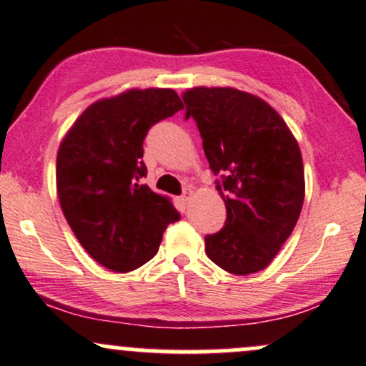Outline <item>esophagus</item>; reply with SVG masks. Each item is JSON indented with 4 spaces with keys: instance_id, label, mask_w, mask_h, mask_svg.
<instances>
[{
    "instance_id": "obj_1",
    "label": "esophagus",
    "mask_w": 366,
    "mask_h": 366,
    "mask_svg": "<svg viewBox=\"0 0 366 366\" xmlns=\"http://www.w3.org/2000/svg\"><path fill=\"white\" fill-rule=\"evenodd\" d=\"M190 195H192V192H188V193H184V195L182 197L183 205H187V204H188V200H190Z\"/></svg>"
}]
</instances>
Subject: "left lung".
I'll use <instances>...</instances> for the list:
<instances>
[{
    "label": "left lung",
    "instance_id": "obj_1",
    "mask_svg": "<svg viewBox=\"0 0 366 366\" xmlns=\"http://www.w3.org/2000/svg\"><path fill=\"white\" fill-rule=\"evenodd\" d=\"M183 102L227 209L224 227L205 236L207 256L232 274L261 272L290 237L304 204L299 144L254 94L200 86L188 89Z\"/></svg>",
    "mask_w": 366,
    "mask_h": 366
}]
</instances>
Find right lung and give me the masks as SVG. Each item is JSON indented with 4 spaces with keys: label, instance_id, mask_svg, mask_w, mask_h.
<instances>
[{
    "label": "right lung",
    "instance_id": "add662e5",
    "mask_svg": "<svg viewBox=\"0 0 366 366\" xmlns=\"http://www.w3.org/2000/svg\"><path fill=\"white\" fill-rule=\"evenodd\" d=\"M183 103L173 89H130L81 114L57 152L64 217L94 261L127 273L154 258L162 232L179 220L166 197L142 184L144 139Z\"/></svg>",
    "mask_w": 366,
    "mask_h": 366
}]
</instances>
